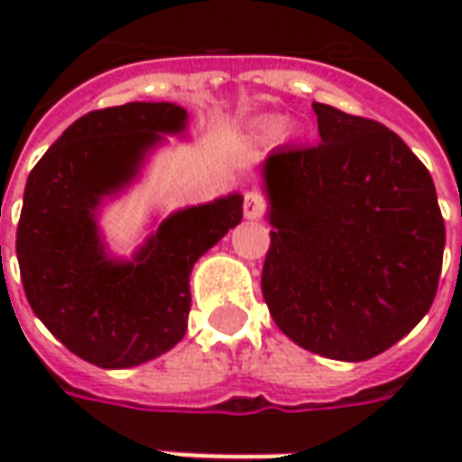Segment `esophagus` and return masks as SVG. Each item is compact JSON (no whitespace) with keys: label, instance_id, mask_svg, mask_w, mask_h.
<instances>
[{"label":"esophagus","instance_id":"1","mask_svg":"<svg viewBox=\"0 0 462 462\" xmlns=\"http://www.w3.org/2000/svg\"><path fill=\"white\" fill-rule=\"evenodd\" d=\"M262 215H264V200H262V195L247 192L245 195V217L247 220H260Z\"/></svg>","mask_w":462,"mask_h":462}]
</instances>
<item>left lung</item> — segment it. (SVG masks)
I'll return each instance as SVG.
<instances>
[{
	"instance_id": "left-lung-1",
	"label": "left lung",
	"mask_w": 462,
	"mask_h": 462,
	"mask_svg": "<svg viewBox=\"0 0 462 462\" xmlns=\"http://www.w3.org/2000/svg\"><path fill=\"white\" fill-rule=\"evenodd\" d=\"M311 108L319 145L277 148L262 171L272 225L262 294L294 344L366 361L430 310L446 225L430 172L396 133Z\"/></svg>"
}]
</instances>
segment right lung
Segmentation results:
<instances>
[{
  "mask_svg": "<svg viewBox=\"0 0 462 462\" xmlns=\"http://www.w3.org/2000/svg\"><path fill=\"white\" fill-rule=\"evenodd\" d=\"M185 121L175 104L91 111L29 172L16 227L26 300L56 339L94 366H138L175 346L188 329L192 264L242 220V198L227 195L172 212L131 262L106 254L98 205L138 175L161 133H180Z\"/></svg>",
  "mask_w": 462,
  "mask_h": 462,
  "instance_id": "obj_1",
  "label": "right lung"
}]
</instances>
